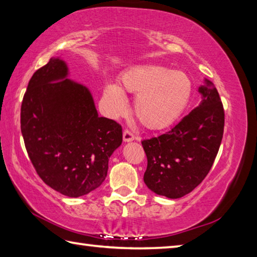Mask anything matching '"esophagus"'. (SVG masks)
<instances>
[{
	"label": "esophagus",
	"mask_w": 257,
	"mask_h": 257,
	"mask_svg": "<svg viewBox=\"0 0 257 257\" xmlns=\"http://www.w3.org/2000/svg\"><path fill=\"white\" fill-rule=\"evenodd\" d=\"M135 141V136L132 132H129V130H124L123 132V142L124 143H129V142H133Z\"/></svg>",
	"instance_id": "1"
}]
</instances>
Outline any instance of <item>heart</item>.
Wrapping results in <instances>:
<instances>
[{"label":"heart","mask_w":257,"mask_h":257,"mask_svg":"<svg viewBox=\"0 0 257 257\" xmlns=\"http://www.w3.org/2000/svg\"><path fill=\"white\" fill-rule=\"evenodd\" d=\"M119 84L106 83L104 102L111 115L122 114L128 106L124 91L136 94L135 113L149 129L169 127L188 105L192 83L181 71H170L158 65H138L125 71Z\"/></svg>","instance_id":"b5f03b06"}]
</instances>
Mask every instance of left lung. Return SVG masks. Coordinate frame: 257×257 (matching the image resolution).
<instances>
[{
    "instance_id": "left-lung-1",
    "label": "left lung",
    "mask_w": 257,
    "mask_h": 257,
    "mask_svg": "<svg viewBox=\"0 0 257 257\" xmlns=\"http://www.w3.org/2000/svg\"><path fill=\"white\" fill-rule=\"evenodd\" d=\"M202 101L170 132L143 141L147 156L144 182L158 195L179 199L209 173L220 147L225 112L217 88L207 78L199 87Z\"/></svg>"
}]
</instances>
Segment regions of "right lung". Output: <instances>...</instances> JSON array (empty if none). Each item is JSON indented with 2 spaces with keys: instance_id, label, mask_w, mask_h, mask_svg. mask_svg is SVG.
Wrapping results in <instances>:
<instances>
[{
  "instance_id": "1",
  "label": "right lung",
  "mask_w": 257,
  "mask_h": 257,
  "mask_svg": "<svg viewBox=\"0 0 257 257\" xmlns=\"http://www.w3.org/2000/svg\"><path fill=\"white\" fill-rule=\"evenodd\" d=\"M67 76V64L59 57L35 72L22 100L21 133L40 179L78 198L103 183L122 128L99 116L90 90Z\"/></svg>"
}]
</instances>
